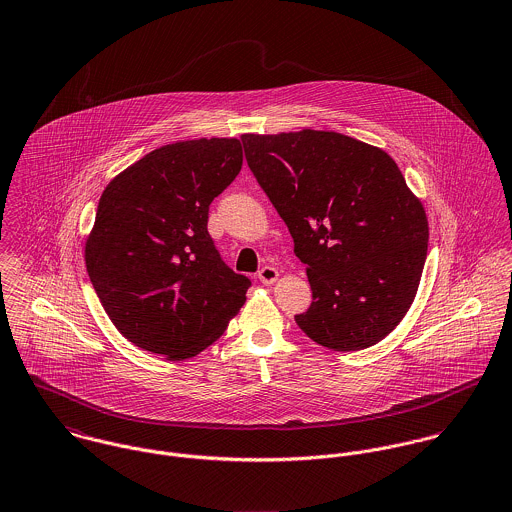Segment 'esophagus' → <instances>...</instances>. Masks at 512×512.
Wrapping results in <instances>:
<instances>
[{
  "label": "esophagus",
  "instance_id": "1",
  "mask_svg": "<svg viewBox=\"0 0 512 512\" xmlns=\"http://www.w3.org/2000/svg\"><path fill=\"white\" fill-rule=\"evenodd\" d=\"M257 277H259V281L263 284L277 283V279H279V271H277L275 267H269V265H267V267H263V269L259 271V275H257Z\"/></svg>",
  "mask_w": 512,
  "mask_h": 512
}]
</instances>
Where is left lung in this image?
<instances>
[{
    "label": "left lung",
    "mask_w": 512,
    "mask_h": 512,
    "mask_svg": "<svg viewBox=\"0 0 512 512\" xmlns=\"http://www.w3.org/2000/svg\"><path fill=\"white\" fill-rule=\"evenodd\" d=\"M245 159L294 239L312 304L298 328L334 351L387 338L426 261L428 218L397 163L336 131L241 135Z\"/></svg>",
    "instance_id": "left-lung-1"
}]
</instances>
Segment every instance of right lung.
<instances>
[{
  "label": "right lung",
  "mask_w": 512,
  "mask_h": 512,
  "mask_svg": "<svg viewBox=\"0 0 512 512\" xmlns=\"http://www.w3.org/2000/svg\"><path fill=\"white\" fill-rule=\"evenodd\" d=\"M239 139L159 147L102 192L84 259L115 328L169 361L218 340L245 304L251 281L222 261L208 212L241 171Z\"/></svg>",
  "instance_id": "obj_1"
}]
</instances>
